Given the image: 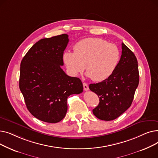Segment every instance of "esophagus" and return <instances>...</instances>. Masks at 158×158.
Returning a JSON list of instances; mask_svg holds the SVG:
<instances>
[{
	"mask_svg": "<svg viewBox=\"0 0 158 158\" xmlns=\"http://www.w3.org/2000/svg\"><path fill=\"white\" fill-rule=\"evenodd\" d=\"M83 88H84V89H85V91H88V90L89 89V86H88V85L86 83V82H84V83H83Z\"/></svg>",
	"mask_w": 158,
	"mask_h": 158,
	"instance_id": "1",
	"label": "esophagus"
}]
</instances>
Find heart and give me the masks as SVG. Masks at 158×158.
I'll list each match as a JSON object with an SVG mask.
<instances>
[{"label": "heart", "instance_id": "b5f03b06", "mask_svg": "<svg viewBox=\"0 0 158 158\" xmlns=\"http://www.w3.org/2000/svg\"><path fill=\"white\" fill-rule=\"evenodd\" d=\"M74 52L66 51L63 60L69 73L76 76L86 67V76L100 82L110 77L120 61L117 46L98 38L82 39L75 44Z\"/></svg>", "mask_w": 158, "mask_h": 158}]
</instances>
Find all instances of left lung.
Instances as JSON below:
<instances>
[{
	"mask_svg": "<svg viewBox=\"0 0 158 158\" xmlns=\"http://www.w3.org/2000/svg\"><path fill=\"white\" fill-rule=\"evenodd\" d=\"M122 49L120 60L111 76L101 82L89 85V89L98 96L100 101L93 113L102 120H114L125 112L133 101L139 84L136 57L123 43Z\"/></svg>",
	"mask_w": 158,
	"mask_h": 158,
	"instance_id": "obj_1",
	"label": "left lung"
}]
</instances>
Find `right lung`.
Instances as JSON below:
<instances>
[{
	"label": "right lung",
	"mask_w": 158,
	"mask_h": 158,
	"mask_svg": "<svg viewBox=\"0 0 158 158\" xmlns=\"http://www.w3.org/2000/svg\"><path fill=\"white\" fill-rule=\"evenodd\" d=\"M69 41L66 34L41 39L21 61L20 89L27 110L40 120L60 122L67 111L69 96L83 91L80 79L69 76L61 69Z\"/></svg>",
	"instance_id": "obj_1"
}]
</instances>
